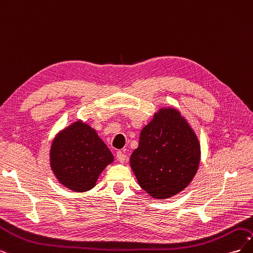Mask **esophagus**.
<instances>
[{"label": "esophagus", "instance_id": "obj_1", "mask_svg": "<svg viewBox=\"0 0 253 253\" xmlns=\"http://www.w3.org/2000/svg\"><path fill=\"white\" fill-rule=\"evenodd\" d=\"M116 157H117V159H118V162L121 163V164H124V163L126 162V154H125L124 152H121V151H118V152L116 153Z\"/></svg>", "mask_w": 253, "mask_h": 253}]
</instances>
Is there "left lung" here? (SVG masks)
<instances>
[{
    "label": "left lung",
    "instance_id": "1",
    "mask_svg": "<svg viewBox=\"0 0 253 253\" xmlns=\"http://www.w3.org/2000/svg\"><path fill=\"white\" fill-rule=\"evenodd\" d=\"M201 163V144L180 112L166 106L154 113L140 132L129 157L139 186L152 198L167 200L185 190Z\"/></svg>",
    "mask_w": 253,
    "mask_h": 253
}]
</instances>
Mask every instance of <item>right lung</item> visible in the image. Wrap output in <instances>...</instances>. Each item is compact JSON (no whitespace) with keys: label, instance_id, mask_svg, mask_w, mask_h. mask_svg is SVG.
<instances>
[{"label":"right lung","instance_id":"obj_1","mask_svg":"<svg viewBox=\"0 0 253 253\" xmlns=\"http://www.w3.org/2000/svg\"><path fill=\"white\" fill-rule=\"evenodd\" d=\"M113 162L112 152L96 129L80 119L61 129L50 145V169L61 185L74 192L93 189Z\"/></svg>","mask_w":253,"mask_h":253}]
</instances>
